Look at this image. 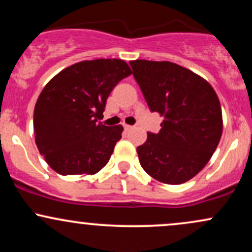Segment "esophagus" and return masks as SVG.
Returning a JSON list of instances; mask_svg holds the SVG:
<instances>
[{"label":"esophagus","mask_w":252,"mask_h":252,"mask_svg":"<svg viewBox=\"0 0 252 252\" xmlns=\"http://www.w3.org/2000/svg\"><path fill=\"white\" fill-rule=\"evenodd\" d=\"M131 128H132V126H129V124H124V129H126V131H129V130L131 129Z\"/></svg>","instance_id":"obj_1"}]
</instances>
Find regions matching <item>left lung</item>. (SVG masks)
I'll return each mask as SVG.
<instances>
[{"mask_svg":"<svg viewBox=\"0 0 252 252\" xmlns=\"http://www.w3.org/2000/svg\"><path fill=\"white\" fill-rule=\"evenodd\" d=\"M130 65L149 109L164 117L160 132H148L137 147L141 166L163 184H184L206 166L220 141L219 98L207 80L178 63L140 59Z\"/></svg>","mask_w":252,"mask_h":252,"instance_id":"8db88e82","label":"left lung"}]
</instances>
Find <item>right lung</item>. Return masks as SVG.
<instances>
[{"label":"right lung","instance_id":"right-lung-1","mask_svg":"<svg viewBox=\"0 0 252 252\" xmlns=\"http://www.w3.org/2000/svg\"><path fill=\"white\" fill-rule=\"evenodd\" d=\"M130 74L122 59L84 60L46 84L33 126L37 149L52 169L62 175H92L108 163L123 126H106L98 120L110 92Z\"/></svg>","mask_w":252,"mask_h":252}]
</instances>
